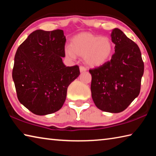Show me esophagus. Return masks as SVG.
Returning <instances> with one entry per match:
<instances>
[{"label":"esophagus","instance_id":"34e87169","mask_svg":"<svg viewBox=\"0 0 156 156\" xmlns=\"http://www.w3.org/2000/svg\"><path fill=\"white\" fill-rule=\"evenodd\" d=\"M86 71H87V69L85 67H83V66H80V72L81 73L86 72Z\"/></svg>","mask_w":156,"mask_h":156}]
</instances>
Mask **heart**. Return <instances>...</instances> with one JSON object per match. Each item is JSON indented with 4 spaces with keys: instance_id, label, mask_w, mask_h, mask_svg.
I'll return each instance as SVG.
<instances>
[{
    "instance_id": "obj_1",
    "label": "heart",
    "mask_w": 156,
    "mask_h": 156,
    "mask_svg": "<svg viewBox=\"0 0 156 156\" xmlns=\"http://www.w3.org/2000/svg\"><path fill=\"white\" fill-rule=\"evenodd\" d=\"M65 52L70 58H75L76 54L84 56L87 64L96 67L109 61L113 54V44L107 37L84 33L75 36Z\"/></svg>"
}]
</instances>
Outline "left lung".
Instances as JSON below:
<instances>
[{
  "label": "left lung",
  "mask_w": 156,
  "mask_h": 156,
  "mask_svg": "<svg viewBox=\"0 0 156 156\" xmlns=\"http://www.w3.org/2000/svg\"><path fill=\"white\" fill-rule=\"evenodd\" d=\"M111 37L115 44L112 59L89 70L91 96L99 109L120 113L138 96L144 62L138 44L120 30L113 29Z\"/></svg>",
  "instance_id": "obj_1"
}]
</instances>
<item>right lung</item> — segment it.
<instances>
[{"instance_id":"add662e5","label":"right lung","mask_w":156,"mask_h":156,"mask_svg":"<svg viewBox=\"0 0 156 156\" xmlns=\"http://www.w3.org/2000/svg\"><path fill=\"white\" fill-rule=\"evenodd\" d=\"M66 38L61 30H36L18 47L12 78L21 104L36 115L61 109L69 84L78 77V65L66 67Z\"/></svg>"}]
</instances>
